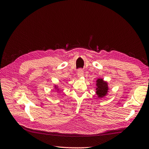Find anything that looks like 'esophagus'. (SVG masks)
I'll return each instance as SVG.
<instances>
[{
  "label": "esophagus",
  "mask_w": 149,
  "mask_h": 149,
  "mask_svg": "<svg viewBox=\"0 0 149 149\" xmlns=\"http://www.w3.org/2000/svg\"><path fill=\"white\" fill-rule=\"evenodd\" d=\"M77 74H78V78H81V77H83V75H84V74H83V71L82 70H78Z\"/></svg>",
  "instance_id": "obj_1"
}]
</instances>
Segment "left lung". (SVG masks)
<instances>
[{
  "label": "left lung",
  "instance_id": "8db88e82",
  "mask_svg": "<svg viewBox=\"0 0 149 149\" xmlns=\"http://www.w3.org/2000/svg\"><path fill=\"white\" fill-rule=\"evenodd\" d=\"M96 85V93L99 98L104 97L107 95V93L109 91V86H108V83L107 81H105L102 78H97Z\"/></svg>",
  "mask_w": 149,
  "mask_h": 149
}]
</instances>
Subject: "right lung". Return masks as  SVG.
<instances>
[{"label": "right lung", "mask_w": 149, "mask_h": 149, "mask_svg": "<svg viewBox=\"0 0 149 149\" xmlns=\"http://www.w3.org/2000/svg\"><path fill=\"white\" fill-rule=\"evenodd\" d=\"M60 88H59L58 86V85H55L54 86V89H55V91H60Z\"/></svg>", "instance_id": "obj_1"}]
</instances>
